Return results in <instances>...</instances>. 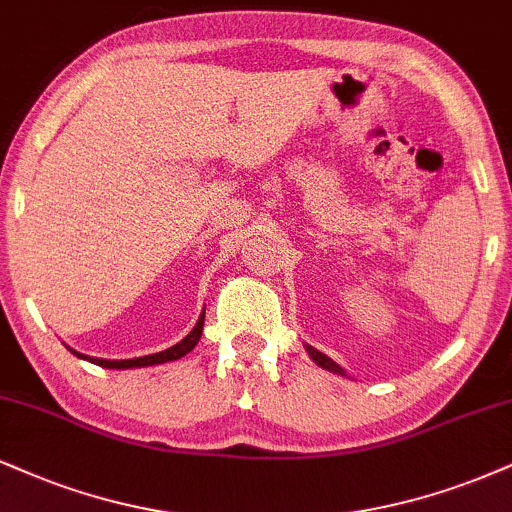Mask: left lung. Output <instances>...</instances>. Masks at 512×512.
<instances>
[{
  "label": "left lung",
  "mask_w": 512,
  "mask_h": 512,
  "mask_svg": "<svg viewBox=\"0 0 512 512\" xmlns=\"http://www.w3.org/2000/svg\"><path fill=\"white\" fill-rule=\"evenodd\" d=\"M306 351H308V356H311L313 361L320 365V368H325V370H330V372H339V375H346V372H344L342 368H339V365L334 363L332 358H327L325 353H320L318 349H313V346H306Z\"/></svg>",
  "instance_id": "1"
}]
</instances>
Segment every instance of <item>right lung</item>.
Listing matches in <instances>:
<instances>
[{
    "instance_id": "add662e5",
    "label": "right lung",
    "mask_w": 512,
    "mask_h": 512,
    "mask_svg": "<svg viewBox=\"0 0 512 512\" xmlns=\"http://www.w3.org/2000/svg\"><path fill=\"white\" fill-rule=\"evenodd\" d=\"M201 330H204V315L199 318V323L194 325V330L187 334L182 342H178L175 346H170L166 351H159V353H151V356H142V358H130V361H104V358H90V356H82V353L73 351L75 356L85 358V361H90L94 365H102V368H116V370H125V368H147V365H159V363H168V361H178V358L185 356L197 346L199 337H201Z\"/></svg>"
}]
</instances>
